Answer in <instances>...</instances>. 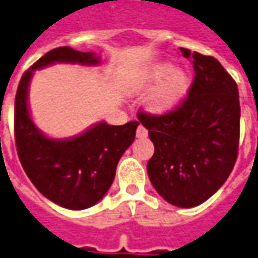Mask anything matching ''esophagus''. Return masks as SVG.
<instances>
[{
  "label": "esophagus",
  "mask_w": 258,
  "mask_h": 258,
  "mask_svg": "<svg viewBox=\"0 0 258 258\" xmlns=\"http://www.w3.org/2000/svg\"><path fill=\"white\" fill-rule=\"evenodd\" d=\"M147 136H148V131H147V128L140 124V125L137 127V137H138V138H145Z\"/></svg>",
  "instance_id": "1"
}]
</instances>
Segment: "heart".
<instances>
[{
  "mask_svg": "<svg viewBox=\"0 0 258 258\" xmlns=\"http://www.w3.org/2000/svg\"><path fill=\"white\" fill-rule=\"evenodd\" d=\"M164 82L155 89L150 97V108L155 113H168L179 104L189 89L188 75L173 68L171 63H158L138 79V89H152L159 82Z\"/></svg>",
  "mask_w": 258,
  "mask_h": 258,
  "instance_id": "heart-1",
  "label": "heart"
}]
</instances>
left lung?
<instances>
[{"label":"left lung","mask_w":258,"mask_h":258,"mask_svg":"<svg viewBox=\"0 0 258 258\" xmlns=\"http://www.w3.org/2000/svg\"><path fill=\"white\" fill-rule=\"evenodd\" d=\"M194 64L186 97L161 115L140 111L154 155L147 164L152 186L171 205L208 201L233 171L240 138L239 89L213 56L180 48Z\"/></svg>","instance_id":"left-lung-1"}]
</instances>
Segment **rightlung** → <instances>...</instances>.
Wrapping results in <instances>:
<instances>
[{"label": "right lung", "mask_w": 258, "mask_h": 258, "mask_svg": "<svg viewBox=\"0 0 258 258\" xmlns=\"http://www.w3.org/2000/svg\"><path fill=\"white\" fill-rule=\"evenodd\" d=\"M56 62L96 64L99 59L90 52L60 46L49 50L26 70L15 96V145L24 171L42 195L66 209H87L111 186L117 164L134 141L140 122H99L69 140L43 136L29 115L28 86L35 70Z\"/></svg>", "instance_id": "add662e5"}]
</instances>
